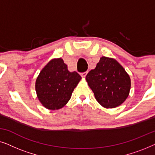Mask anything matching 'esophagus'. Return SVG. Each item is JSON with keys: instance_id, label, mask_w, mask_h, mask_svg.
<instances>
[{"instance_id": "34e87169", "label": "esophagus", "mask_w": 155, "mask_h": 155, "mask_svg": "<svg viewBox=\"0 0 155 155\" xmlns=\"http://www.w3.org/2000/svg\"><path fill=\"white\" fill-rule=\"evenodd\" d=\"M88 72L86 71V72H84V73H80V75H81L82 78H85V76L87 75V74Z\"/></svg>"}]
</instances>
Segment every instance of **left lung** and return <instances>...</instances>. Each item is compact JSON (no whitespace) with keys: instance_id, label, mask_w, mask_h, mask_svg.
Segmentation results:
<instances>
[{"instance_id":"left-lung-1","label":"left lung","mask_w":155,"mask_h":155,"mask_svg":"<svg viewBox=\"0 0 155 155\" xmlns=\"http://www.w3.org/2000/svg\"><path fill=\"white\" fill-rule=\"evenodd\" d=\"M86 80L95 99L107 109L116 108L126 101L130 92V76L114 58L102 56Z\"/></svg>"}]
</instances>
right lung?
I'll list each match as a JSON object with an SVG mask.
<instances>
[{"mask_svg": "<svg viewBox=\"0 0 155 155\" xmlns=\"http://www.w3.org/2000/svg\"><path fill=\"white\" fill-rule=\"evenodd\" d=\"M82 79L77 72H70L61 58L51 60L36 80L37 98L50 110L63 108L71 99L72 93Z\"/></svg>", "mask_w": 155, "mask_h": 155, "instance_id": "1", "label": "right lung"}]
</instances>
